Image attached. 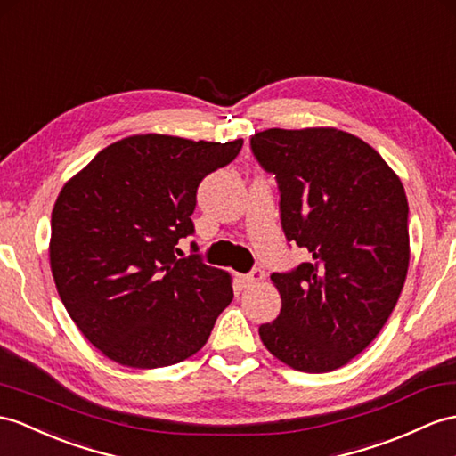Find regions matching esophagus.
<instances>
[{
	"instance_id": "obj_1",
	"label": "esophagus",
	"mask_w": 456,
	"mask_h": 456,
	"mask_svg": "<svg viewBox=\"0 0 456 456\" xmlns=\"http://www.w3.org/2000/svg\"><path fill=\"white\" fill-rule=\"evenodd\" d=\"M263 279H265V273H263L261 269H253L249 274H243V276H240L241 284L246 286V288L255 286V284H259Z\"/></svg>"
}]
</instances>
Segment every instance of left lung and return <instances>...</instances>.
Listing matches in <instances>:
<instances>
[{
    "label": "left lung",
    "instance_id": "obj_1",
    "mask_svg": "<svg viewBox=\"0 0 456 456\" xmlns=\"http://www.w3.org/2000/svg\"><path fill=\"white\" fill-rule=\"evenodd\" d=\"M251 149L279 182L288 241L309 253L296 271L271 274L282 309L259 337L292 370H338L379 335L403 292V182L368 142L335 127L259 131Z\"/></svg>",
    "mask_w": 456,
    "mask_h": 456
}]
</instances>
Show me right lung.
I'll return each instance as SVG.
<instances>
[{"label": "right lung", "mask_w": 456, "mask_h": 456, "mask_svg": "<svg viewBox=\"0 0 456 456\" xmlns=\"http://www.w3.org/2000/svg\"><path fill=\"white\" fill-rule=\"evenodd\" d=\"M241 144L131 135L61 187L52 210L53 282L106 358L154 370L205 346L234 297L232 276L199 255L177 259L175 246L193 234L199 183L234 160Z\"/></svg>", "instance_id": "1"}]
</instances>
